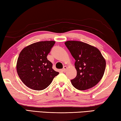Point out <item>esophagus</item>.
I'll return each instance as SVG.
<instances>
[{"label":"esophagus","instance_id":"esophagus-1","mask_svg":"<svg viewBox=\"0 0 121 121\" xmlns=\"http://www.w3.org/2000/svg\"><path fill=\"white\" fill-rule=\"evenodd\" d=\"M66 70V66H64V67H63V68L62 71H63V72H65Z\"/></svg>","mask_w":121,"mask_h":121}]
</instances>
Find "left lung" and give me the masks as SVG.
<instances>
[{
	"label": "left lung",
	"instance_id": "left-lung-1",
	"mask_svg": "<svg viewBox=\"0 0 121 121\" xmlns=\"http://www.w3.org/2000/svg\"><path fill=\"white\" fill-rule=\"evenodd\" d=\"M65 45L75 59L76 78L71 84L78 90H86L95 86L103 78L106 62L97 48L78 41H67Z\"/></svg>",
	"mask_w": 121,
	"mask_h": 121
}]
</instances>
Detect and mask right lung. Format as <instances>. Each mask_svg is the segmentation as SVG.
<instances>
[{
	"mask_svg": "<svg viewBox=\"0 0 121 121\" xmlns=\"http://www.w3.org/2000/svg\"><path fill=\"white\" fill-rule=\"evenodd\" d=\"M55 41H40L26 47L20 52L17 62V72L28 87L43 90L51 83L59 73L52 69L47 56Z\"/></svg>",
	"mask_w": 121,
	"mask_h": 121,
	"instance_id": "obj_1",
	"label": "right lung"
}]
</instances>
